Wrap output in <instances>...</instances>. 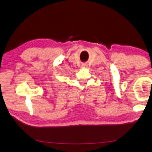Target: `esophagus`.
<instances>
[{
    "mask_svg": "<svg viewBox=\"0 0 152 152\" xmlns=\"http://www.w3.org/2000/svg\"><path fill=\"white\" fill-rule=\"evenodd\" d=\"M83 67H86V66H85V65H83Z\"/></svg>",
    "mask_w": 152,
    "mask_h": 152,
    "instance_id": "1",
    "label": "esophagus"
}]
</instances>
